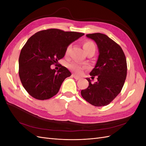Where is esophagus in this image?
Masks as SVG:
<instances>
[{
	"mask_svg": "<svg viewBox=\"0 0 146 146\" xmlns=\"http://www.w3.org/2000/svg\"><path fill=\"white\" fill-rule=\"evenodd\" d=\"M72 76H73V77L76 79V80H79V79L80 78V77H79L78 76H76V75H72Z\"/></svg>",
	"mask_w": 146,
	"mask_h": 146,
	"instance_id": "1",
	"label": "esophagus"
}]
</instances>
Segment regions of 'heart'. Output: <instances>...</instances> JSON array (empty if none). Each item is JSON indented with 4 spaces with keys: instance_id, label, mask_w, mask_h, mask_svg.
Listing matches in <instances>:
<instances>
[{
    "instance_id": "1",
    "label": "heart",
    "mask_w": 146,
    "mask_h": 146,
    "mask_svg": "<svg viewBox=\"0 0 146 146\" xmlns=\"http://www.w3.org/2000/svg\"><path fill=\"white\" fill-rule=\"evenodd\" d=\"M83 47L84 50H85L86 53L89 51H93L94 52L96 51V46L94 42H92L91 41H86L84 42L83 44ZM69 48V47H68L67 48V49H66V54H68ZM68 67L69 69L72 70L73 72L77 74H80L82 71V70L85 68V66H81L76 62H72L70 63H69L68 64Z\"/></svg>"
}]
</instances>
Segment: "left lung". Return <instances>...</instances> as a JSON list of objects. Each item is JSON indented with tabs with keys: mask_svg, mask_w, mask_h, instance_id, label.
Segmentation results:
<instances>
[{
	"mask_svg": "<svg viewBox=\"0 0 146 146\" xmlns=\"http://www.w3.org/2000/svg\"><path fill=\"white\" fill-rule=\"evenodd\" d=\"M86 36L94 40L99 50V56L91 78L98 76V82L91 83L81 91L83 98L96 107L108 105L120 93L127 77V61L124 53L119 44L106 35L96 33Z\"/></svg>",
	"mask_w": 146,
	"mask_h": 146,
	"instance_id": "left-lung-1",
	"label": "left lung"
}]
</instances>
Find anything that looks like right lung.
Returning <instances> with one entry per match:
<instances>
[{
    "label": "right lung",
    "instance_id": "obj_1",
    "mask_svg": "<svg viewBox=\"0 0 146 146\" xmlns=\"http://www.w3.org/2000/svg\"><path fill=\"white\" fill-rule=\"evenodd\" d=\"M84 35L50 29L39 31L28 39L20 53L19 75L31 96L46 100L58 93L64 79L71 73L61 65L57 72L50 66L63 58L70 44Z\"/></svg>",
    "mask_w": 146,
    "mask_h": 146
}]
</instances>
